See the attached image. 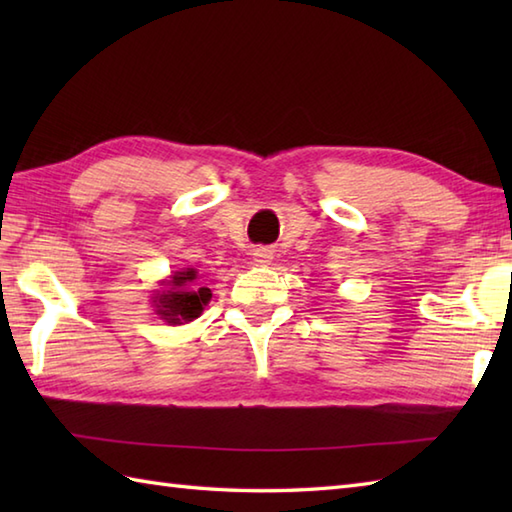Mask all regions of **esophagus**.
Wrapping results in <instances>:
<instances>
[{
  "label": "esophagus",
  "mask_w": 512,
  "mask_h": 512,
  "mask_svg": "<svg viewBox=\"0 0 512 512\" xmlns=\"http://www.w3.org/2000/svg\"><path fill=\"white\" fill-rule=\"evenodd\" d=\"M253 262H255L257 266H268L270 262H273V253H270L268 248L259 246V248L253 250Z\"/></svg>",
  "instance_id": "34e87169"
}]
</instances>
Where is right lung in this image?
<instances>
[{
	"mask_svg": "<svg viewBox=\"0 0 512 512\" xmlns=\"http://www.w3.org/2000/svg\"><path fill=\"white\" fill-rule=\"evenodd\" d=\"M198 281V273L193 268L171 275L167 281V290L158 292L154 297L156 314L171 325H182L198 319L206 303L211 301V290L204 288Z\"/></svg>",
	"mask_w": 512,
	"mask_h": 512,
	"instance_id": "obj_1",
	"label": "right lung"
}]
</instances>
